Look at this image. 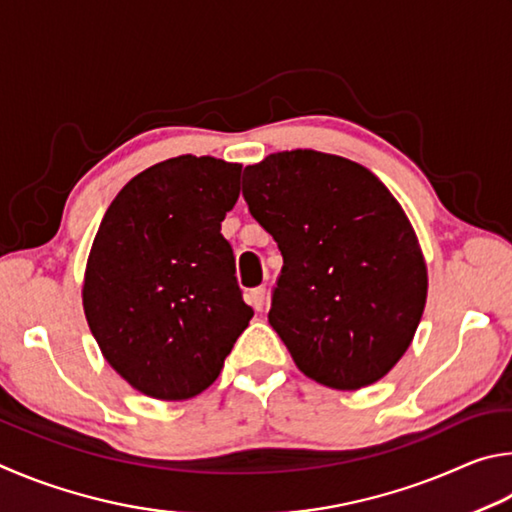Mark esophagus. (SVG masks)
Segmentation results:
<instances>
[{
  "label": "esophagus",
  "mask_w": 512,
  "mask_h": 512,
  "mask_svg": "<svg viewBox=\"0 0 512 512\" xmlns=\"http://www.w3.org/2000/svg\"><path fill=\"white\" fill-rule=\"evenodd\" d=\"M247 301L254 310H263V306H265V288H263V285H258V288H251L249 294H247Z\"/></svg>",
  "instance_id": "esophagus-1"
}]
</instances>
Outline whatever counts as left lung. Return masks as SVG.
Listing matches in <instances>:
<instances>
[{"label": "left lung", "instance_id": "obj_1", "mask_svg": "<svg viewBox=\"0 0 512 512\" xmlns=\"http://www.w3.org/2000/svg\"><path fill=\"white\" fill-rule=\"evenodd\" d=\"M242 197L281 249L267 319L294 364L339 391L384 378L427 299L423 251L389 188L351 159L292 150L247 166Z\"/></svg>", "mask_w": 512, "mask_h": 512}]
</instances>
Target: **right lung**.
Here are the masks:
<instances>
[{
  "mask_svg": "<svg viewBox=\"0 0 512 512\" xmlns=\"http://www.w3.org/2000/svg\"><path fill=\"white\" fill-rule=\"evenodd\" d=\"M240 164L182 155L132 177L87 258L83 308L112 369L159 400L211 387L254 317L220 227Z\"/></svg>",
  "mask_w": 512,
  "mask_h": 512,
  "instance_id": "1",
  "label": "right lung"
}]
</instances>
